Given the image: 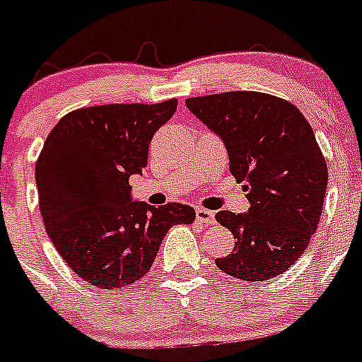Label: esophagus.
I'll return each mask as SVG.
<instances>
[{"instance_id": "1", "label": "esophagus", "mask_w": 362, "mask_h": 362, "mask_svg": "<svg viewBox=\"0 0 362 362\" xmlns=\"http://www.w3.org/2000/svg\"><path fill=\"white\" fill-rule=\"evenodd\" d=\"M197 219L204 225H214L216 223V216L212 211H207V209H197Z\"/></svg>"}]
</instances>
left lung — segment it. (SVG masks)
Instances as JSON below:
<instances>
[{
    "label": "left lung",
    "instance_id": "1",
    "mask_svg": "<svg viewBox=\"0 0 362 362\" xmlns=\"http://www.w3.org/2000/svg\"><path fill=\"white\" fill-rule=\"evenodd\" d=\"M185 105L223 141L250 202L248 212L216 214L235 239L234 252L216 266L253 284L282 275L322 216L329 171L313 128L293 103L255 90L187 98Z\"/></svg>",
    "mask_w": 362,
    "mask_h": 362
}]
</instances>
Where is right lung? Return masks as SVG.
<instances>
[{
  "label": "right lung",
  "instance_id": "1",
  "mask_svg": "<svg viewBox=\"0 0 362 362\" xmlns=\"http://www.w3.org/2000/svg\"><path fill=\"white\" fill-rule=\"evenodd\" d=\"M177 103L73 110L44 143L35 164L44 227L60 257L90 286L121 289L143 279L168 230L197 218L189 205L134 202L128 184L143 175L151 137Z\"/></svg>",
  "mask_w": 362,
  "mask_h": 362
}]
</instances>
